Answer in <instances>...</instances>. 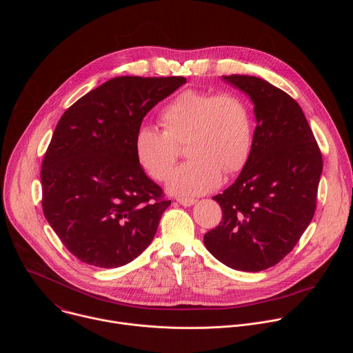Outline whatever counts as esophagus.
Returning a JSON list of instances; mask_svg holds the SVG:
<instances>
[{
    "label": "esophagus",
    "instance_id": "esophagus-1",
    "mask_svg": "<svg viewBox=\"0 0 353 353\" xmlns=\"http://www.w3.org/2000/svg\"><path fill=\"white\" fill-rule=\"evenodd\" d=\"M177 203L183 207H191L196 203V199H194V198H177Z\"/></svg>",
    "mask_w": 353,
    "mask_h": 353
}]
</instances>
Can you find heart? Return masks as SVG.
Segmentation results:
<instances>
[{"instance_id": "b5f03b06", "label": "heart", "mask_w": 353, "mask_h": 353, "mask_svg": "<svg viewBox=\"0 0 353 353\" xmlns=\"http://www.w3.org/2000/svg\"><path fill=\"white\" fill-rule=\"evenodd\" d=\"M162 130L138 128L135 157L142 169L158 181L170 174L179 145L185 143L190 158L170 176L168 188L181 196L203 195L222 181V170H241L253 143V117L247 100L237 92L187 89L161 110Z\"/></svg>"}]
</instances>
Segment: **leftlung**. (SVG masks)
<instances>
[{
    "label": "left lung",
    "instance_id": "8db88e82",
    "mask_svg": "<svg viewBox=\"0 0 353 353\" xmlns=\"http://www.w3.org/2000/svg\"><path fill=\"white\" fill-rule=\"evenodd\" d=\"M250 96L257 125L250 157L222 194L221 223L204 244L225 265L259 272L283 260L316 212L323 157L296 100L250 75H223Z\"/></svg>",
    "mask_w": 353,
    "mask_h": 353
}]
</instances>
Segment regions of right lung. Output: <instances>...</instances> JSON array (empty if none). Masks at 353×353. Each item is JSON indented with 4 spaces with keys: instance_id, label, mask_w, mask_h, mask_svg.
Instances as JSON below:
<instances>
[{
    "instance_id": "add662e5",
    "label": "right lung",
    "mask_w": 353,
    "mask_h": 353,
    "mask_svg": "<svg viewBox=\"0 0 353 353\" xmlns=\"http://www.w3.org/2000/svg\"><path fill=\"white\" fill-rule=\"evenodd\" d=\"M184 77H117L61 116L41 163L43 214L79 261L117 268L152 241L170 205L139 165L134 141L146 113Z\"/></svg>"
}]
</instances>
